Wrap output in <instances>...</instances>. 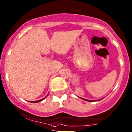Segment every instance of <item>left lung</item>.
I'll return each instance as SVG.
<instances>
[{
	"label": "left lung",
	"mask_w": 132,
	"mask_h": 132,
	"mask_svg": "<svg viewBox=\"0 0 132 132\" xmlns=\"http://www.w3.org/2000/svg\"><path fill=\"white\" fill-rule=\"evenodd\" d=\"M81 98V99L83 100L87 101H95V100H86V99H85V98ZM99 100H96V101H99Z\"/></svg>",
	"instance_id": "1"
}]
</instances>
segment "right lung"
<instances>
[{"label":"right lung","instance_id":"right-lung-1","mask_svg":"<svg viewBox=\"0 0 132 132\" xmlns=\"http://www.w3.org/2000/svg\"><path fill=\"white\" fill-rule=\"evenodd\" d=\"M47 95H48V94H47V95H46V96L45 97V98H43V99H41V100H37V101H29V102H31V103H38V102H40V101H43V100H44L45 99V98H46V97L47 96Z\"/></svg>","mask_w":132,"mask_h":132}]
</instances>
